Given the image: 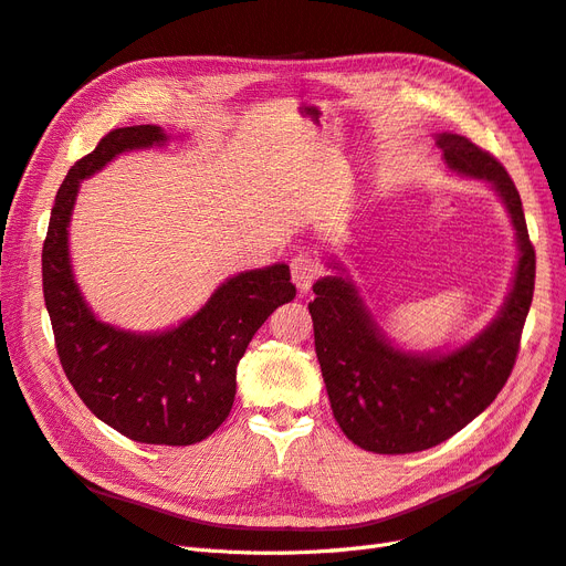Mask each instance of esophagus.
<instances>
[{"mask_svg":"<svg viewBox=\"0 0 566 566\" xmlns=\"http://www.w3.org/2000/svg\"><path fill=\"white\" fill-rule=\"evenodd\" d=\"M290 269H293V281L300 287V293H306V290L312 287V283L316 281V276L321 273L318 262L310 254H297L293 264H290Z\"/></svg>","mask_w":566,"mask_h":566,"instance_id":"obj_1","label":"esophagus"}]
</instances>
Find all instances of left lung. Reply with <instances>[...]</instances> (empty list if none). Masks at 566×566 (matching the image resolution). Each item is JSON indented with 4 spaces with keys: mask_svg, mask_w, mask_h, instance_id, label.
<instances>
[{
    "mask_svg": "<svg viewBox=\"0 0 566 566\" xmlns=\"http://www.w3.org/2000/svg\"><path fill=\"white\" fill-rule=\"evenodd\" d=\"M447 167L486 184L515 229L517 266L510 293L484 331L453 349L413 352L385 335L347 269L314 283L310 314L333 416L349 441L373 453H416L472 422L507 382L534 297L536 254L515 184L505 167L460 134H434Z\"/></svg>",
    "mask_w": 566,
    "mask_h": 566,
    "instance_id": "8db88e82",
    "label": "left lung"
}]
</instances>
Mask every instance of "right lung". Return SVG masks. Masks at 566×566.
Segmentation results:
<instances>
[{"label": "right lung", "instance_id": "add662e5", "mask_svg": "<svg viewBox=\"0 0 566 566\" xmlns=\"http://www.w3.org/2000/svg\"><path fill=\"white\" fill-rule=\"evenodd\" d=\"M167 142L158 125L113 129L71 167L49 219L42 285L61 366L84 406L127 439L191 447L231 413L238 361L262 323L295 297V285L285 262L241 271L217 285L193 316L156 333L119 328L92 312L67 241L80 184L123 153Z\"/></svg>", "mask_w": 566, "mask_h": 566}]
</instances>
